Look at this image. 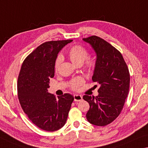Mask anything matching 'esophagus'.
<instances>
[{
  "label": "esophagus",
  "mask_w": 148,
  "mask_h": 148,
  "mask_svg": "<svg viewBox=\"0 0 148 148\" xmlns=\"http://www.w3.org/2000/svg\"><path fill=\"white\" fill-rule=\"evenodd\" d=\"M82 99H83V97H82L81 95H74V101H75L79 102V101H81Z\"/></svg>",
  "instance_id": "esophagus-1"
}]
</instances>
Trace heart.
Returning a JSON list of instances; mask_svg holds the SVG:
<instances>
[{
    "instance_id": "obj_1",
    "label": "heart",
    "mask_w": 148,
    "mask_h": 148,
    "mask_svg": "<svg viewBox=\"0 0 148 148\" xmlns=\"http://www.w3.org/2000/svg\"><path fill=\"white\" fill-rule=\"evenodd\" d=\"M67 55L69 60L76 65H81L85 61V67L88 71H91L95 69L96 65V61L92 58H87L88 51L87 49L81 45H74L70 47L67 51ZM62 56L59 54L56 59L54 67L57 71L60 67L61 63L62 62ZM85 83V80L83 77H78L73 79L69 82V87L73 90H78L83 84Z\"/></svg>"
}]
</instances>
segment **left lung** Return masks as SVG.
<instances>
[{"label": "left lung", "instance_id": "left-lung-1", "mask_svg": "<svg viewBox=\"0 0 148 148\" xmlns=\"http://www.w3.org/2000/svg\"><path fill=\"white\" fill-rule=\"evenodd\" d=\"M97 53L93 82L100 85L99 95H84L89 110L86 117L90 124L104 126L112 122L124 107L130 88V73L120 52L103 38L97 36L83 38Z\"/></svg>", "mask_w": 148, "mask_h": 148}]
</instances>
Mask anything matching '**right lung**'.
<instances>
[{"label": "right lung", "instance_id": "right-lung-1", "mask_svg": "<svg viewBox=\"0 0 148 148\" xmlns=\"http://www.w3.org/2000/svg\"><path fill=\"white\" fill-rule=\"evenodd\" d=\"M72 41L43 43L26 57L20 69L17 84L20 105L32 122L45 131L54 132L64 126L74 101L69 93L57 99L47 90L59 51Z\"/></svg>", "mask_w": 148, "mask_h": 148}]
</instances>
